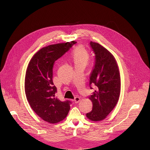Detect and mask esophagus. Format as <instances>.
<instances>
[{
  "label": "esophagus",
  "instance_id": "esophagus-1",
  "mask_svg": "<svg viewBox=\"0 0 150 150\" xmlns=\"http://www.w3.org/2000/svg\"><path fill=\"white\" fill-rule=\"evenodd\" d=\"M81 100V98L79 97H76L75 98H74V101L75 103H77L78 102H79Z\"/></svg>",
  "mask_w": 150,
  "mask_h": 150
}]
</instances>
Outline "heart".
<instances>
[{
    "label": "heart",
    "instance_id": "obj_1",
    "mask_svg": "<svg viewBox=\"0 0 150 150\" xmlns=\"http://www.w3.org/2000/svg\"><path fill=\"white\" fill-rule=\"evenodd\" d=\"M72 57L75 65L86 64L89 58V54L87 50L82 46L76 47L72 53Z\"/></svg>",
    "mask_w": 150,
    "mask_h": 150
}]
</instances>
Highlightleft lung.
<instances>
[{"label":"left lung","instance_id":"obj_1","mask_svg":"<svg viewBox=\"0 0 150 150\" xmlns=\"http://www.w3.org/2000/svg\"><path fill=\"white\" fill-rule=\"evenodd\" d=\"M95 63L90 76V87L96 88L90 96L93 110L87 117L93 121L104 119L115 108L120 93V77L112 54L97 42H90Z\"/></svg>","mask_w":150,"mask_h":150}]
</instances>
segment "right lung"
<instances>
[{
    "label": "right lung",
    "mask_w": 150,
    "mask_h": 150,
    "mask_svg": "<svg viewBox=\"0 0 150 150\" xmlns=\"http://www.w3.org/2000/svg\"><path fill=\"white\" fill-rule=\"evenodd\" d=\"M75 41L52 45L42 48L31 59L25 79L27 99L34 112L42 120L56 123L65 119L71 102L60 101L56 96L53 82L54 63L68 52Z\"/></svg>",
    "instance_id": "right-lung-1"
}]
</instances>
